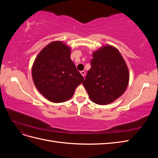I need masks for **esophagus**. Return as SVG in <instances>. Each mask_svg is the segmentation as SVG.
I'll return each mask as SVG.
<instances>
[{
	"mask_svg": "<svg viewBox=\"0 0 158 158\" xmlns=\"http://www.w3.org/2000/svg\"><path fill=\"white\" fill-rule=\"evenodd\" d=\"M80 73H81V74H82V76H83V77H84V76H85V71H81L80 72Z\"/></svg>",
	"mask_w": 158,
	"mask_h": 158,
	"instance_id": "34e87169",
	"label": "esophagus"
}]
</instances>
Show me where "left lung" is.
I'll use <instances>...</instances> for the list:
<instances>
[{
	"instance_id": "obj_1",
	"label": "left lung",
	"mask_w": 158,
	"mask_h": 158,
	"mask_svg": "<svg viewBox=\"0 0 158 158\" xmlns=\"http://www.w3.org/2000/svg\"><path fill=\"white\" fill-rule=\"evenodd\" d=\"M92 67L83 85L92 101L107 105L125 92L129 82V72L121 53L114 46L106 45L92 53Z\"/></svg>"
}]
</instances>
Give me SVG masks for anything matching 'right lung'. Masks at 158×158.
<instances>
[{"instance_id":"obj_1","label":"right lung","mask_w":158,"mask_h":158,"mask_svg":"<svg viewBox=\"0 0 158 158\" xmlns=\"http://www.w3.org/2000/svg\"><path fill=\"white\" fill-rule=\"evenodd\" d=\"M71 49L62 41L46 45L33 62L31 75L40 94L49 101H68L84 78L70 59Z\"/></svg>"}]
</instances>
